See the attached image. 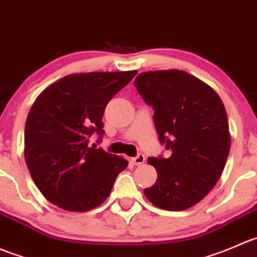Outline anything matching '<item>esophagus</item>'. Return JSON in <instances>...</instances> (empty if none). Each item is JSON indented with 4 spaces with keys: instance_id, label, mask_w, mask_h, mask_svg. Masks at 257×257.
Instances as JSON below:
<instances>
[{
    "instance_id": "esophagus-1",
    "label": "esophagus",
    "mask_w": 257,
    "mask_h": 257,
    "mask_svg": "<svg viewBox=\"0 0 257 257\" xmlns=\"http://www.w3.org/2000/svg\"><path fill=\"white\" fill-rule=\"evenodd\" d=\"M131 161L132 164L136 165V166H140V165H142L145 162V156L142 154H139L136 157H132Z\"/></svg>"
}]
</instances>
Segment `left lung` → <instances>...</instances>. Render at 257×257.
<instances>
[{
    "label": "left lung",
    "instance_id": "left-lung-1",
    "mask_svg": "<svg viewBox=\"0 0 257 257\" xmlns=\"http://www.w3.org/2000/svg\"><path fill=\"white\" fill-rule=\"evenodd\" d=\"M135 86L154 107L160 142L171 151L167 159H149L157 180L145 196L167 211L189 209L211 191L225 167L231 145L225 106L214 88L186 71L141 72Z\"/></svg>",
    "mask_w": 257,
    "mask_h": 257
}]
</instances>
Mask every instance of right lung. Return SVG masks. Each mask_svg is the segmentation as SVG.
I'll list each match as a JSON object with an SVG mask.
<instances>
[{
    "mask_svg": "<svg viewBox=\"0 0 257 257\" xmlns=\"http://www.w3.org/2000/svg\"><path fill=\"white\" fill-rule=\"evenodd\" d=\"M136 73H73L37 96L25 126V160L35 185L51 204L82 212L108 197L128 162L91 147L90 136H102L106 105Z\"/></svg>",
    "mask_w": 257,
    "mask_h": 257,
    "instance_id": "right-lung-1",
    "label": "right lung"
}]
</instances>
